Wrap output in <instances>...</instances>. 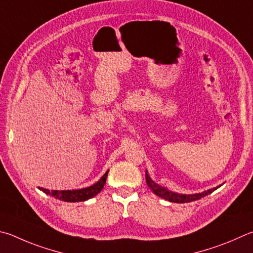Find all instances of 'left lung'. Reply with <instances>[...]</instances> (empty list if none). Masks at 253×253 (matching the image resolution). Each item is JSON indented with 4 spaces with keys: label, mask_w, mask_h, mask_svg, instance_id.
<instances>
[{
    "label": "left lung",
    "mask_w": 253,
    "mask_h": 253,
    "mask_svg": "<svg viewBox=\"0 0 253 253\" xmlns=\"http://www.w3.org/2000/svg\"><path fill=\"white\" fill-rule=\"evenodd\" d=\"M146 182L148 187L150 188V190H153L154 194L156 196L160 197V198L163 199H166L168 201H170V203H177V204H185V203H191V201H195V200H199L200 198H203V197H206L207 195L211 194V192L214 191L215 189H218V188L221 186H218V187H214L212 189H208L206 191L203 192H199V194H192V195H185V194H178V192H173L171 190L167 189L166 187H163V186H159L158 183H156L153 179L149 177L148 171L146 170Z\"/></svg>",
    "instance_id": "1"
}]
</instances>
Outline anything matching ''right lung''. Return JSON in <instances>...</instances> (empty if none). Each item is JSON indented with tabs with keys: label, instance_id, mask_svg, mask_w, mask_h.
<instances>
[{
	"label": "right lung",
	"instance_id": "right-lung-1",
	"mask_svg": "<svg viewBox=\"0 0 253 253\" xmlns=\"http://www.w3.org/2000/svg\"><path fill=\"white\" fill-rule=\"evenodd\" d=\"M107 170L103 174V177L99 179L97 182H95L94 185L86 188H81V189H74V190H48L44 189V188L39 187L40 190H42L46 195H49L54 197L55 199L66 201V203H79V201H85L90 198H93L100 191L103 190L105 186V182H106V178L108 174Z\"/></svg>",
	"mask_w": 253,
	"mask_h": 253
}]
</instances>
